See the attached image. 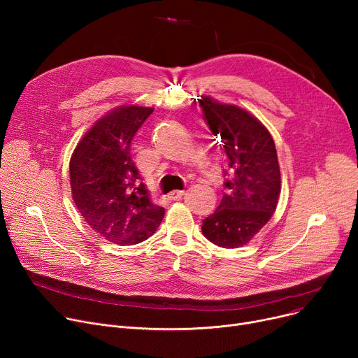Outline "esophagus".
<instances>
[{
    "label": "esophagus",
    "instance_id": "1",
    "mask_svg": "<svg viewBox=\"0 0 358 358\" xmlns=\"http://www.w3.org/2000/svg\"><path fill=\"white\" fill-rule=\"evenodd\" d=\"M182 196H184L182 190H176V192H173L171 194H169V199H171V200H180Z\"/></svg>",
    "mask_w": 358,
    "mask_h": 358
}]
</instances>
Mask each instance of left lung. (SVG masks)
<instances>
[{"instance_id":"left-lung-1","label":"left lung","mask_w":358,"mask_h":358,"mask_svg":"<svg viewBox=\"0 0 358 358\" xmlns=\"http://www.w3.org/2000/svg\"><path fill=\"white\" fill-rule=\"evenodd\" d=\"M200 106L229 159V176L219 208L203 220L201 232L215 245L248 243L275 212L281 192L277 150L268 129L251 113L201 96ZM224 174H228L224 171Z\"/></svg>"}]
</instances>
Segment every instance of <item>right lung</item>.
<instances>
[{"mask_svg":"<svg viewBox=\"0 0 358 358\" xmlns=\"http://www.w3.org/2000/svg\"><path fill=\"white\" fill-rule=\"evenodd\" d=\"M152 107L119 106L94 123L69 161L72 199L90 228L119 245L152 236L165 210L152 203L130 145Z\"/></svg>","mask_w":358,"mask_h":358,"instance_id":"obj_1","label":"right lung"}]
</instances>
